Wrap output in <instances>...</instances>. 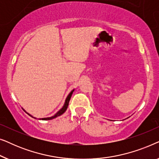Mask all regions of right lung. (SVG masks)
Segmentation results:
<instances>
[{
    "label": "right lung",
    "mask_w": 159,
    "mask_h": 159,
    "mask_svg": "<svg viewBox=\"0 0 159 159\" xmlns=\"http://www.w3.org/2000/svg\"><path fill=\"white\" fill-rule=\"evenodd\" d=\"M73 92H74V90H73L72 91H71V92L69 94L68 96H67L66 99V102H65L64 106H63V108L59 111H58V112L56 113V114L55 115H54V116H51V117H48V118H43V119H42V120H51V119L56 118V117H57V116H60V115H61L62 114H64V113L65 111H66V108H68L69 101H70V98H71V95H72ZM29 115H30V114H29Z\"/></svg>",
    "instance_id": "1"
}]
</instances>
